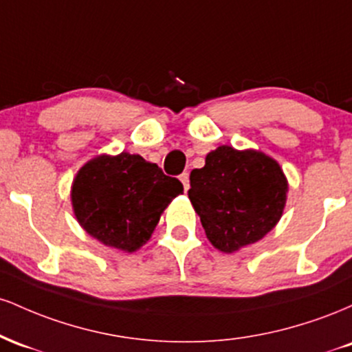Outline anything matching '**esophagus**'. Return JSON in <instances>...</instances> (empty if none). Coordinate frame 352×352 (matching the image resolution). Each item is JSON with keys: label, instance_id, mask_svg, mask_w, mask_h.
<instances>
[{"label": "esophagus", "instance_id": "esophagus-1", "mask_svg": "<svg viewBox=\"0 0 352 352\" xmlns=\"http://www.w3.org/2000/svg\"><path fill=\"white\" fill-rule=\"evenodd\" d=\"M180 179V182H182V185H184V190L185 192H187V190L190 188V180H188V172H184L182 173V175L179 177Z\"/></svg>", "mask_w": 352, "mask_h": 352}]
</instances>
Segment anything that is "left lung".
Returning a JSON list of instances; mask_svg holds the SVG:
<instances>
[{
    "instance_id": "left-lung-1",
    "label": "left lung",
    "mask_w": 352,
    "mask_h": 352,
    "mask_svg": "<svg viewBox=\"0 0 352 352\" xmlns=\"http://www.w3.org/2000/svg\"><path fill=\"white\" fill-rule=\"evenodd\" d=\"M288 182L272 157L221 145L205 167L190 173L188 199L220 252L233 253L261 240L285 208Z\"/></svg>"
}]
</instances>
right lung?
Instances as JSON below:
<instances>
[{
    "label": "right lung",
    "mask_w": 352,
    "mask_h": 352,
    "mask_svg": "<svg viewBox=\"0 0 352 352\" xmlns=\"http://www.w3.org/2000/svg\"><path fill=\"white\" fill-rule=\"evenodd\" d=\"M184 185L159 165L122 152L100 155L76 175L71 199L76 218L100 243L135 252L152 235L167 205Z\"/></svg>",
    "instance_id": "right-lung-1"
}]
</instances>
